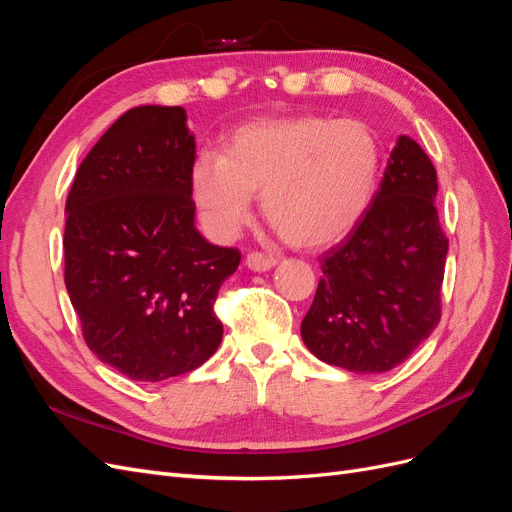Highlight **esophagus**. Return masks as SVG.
<instances>
[{
  "instance_id": "obj_1",
  "label": "esophagus",
  "mask_w": 512,
  "mask_h": 512,
  "mask_svg": "<svg viewBox=\"0 0 512 512\" xmlns=\"http://www.w3.org/2000/svg\"><path fill=\"white\" fill-rule=\"evenodd\" d=\"M277 256H273V254H265V252H250L247 254V258H245V265L250 267V269H254V271H267V269H271V267H275L277 265Z\"/></svg>"
}]
</instances>
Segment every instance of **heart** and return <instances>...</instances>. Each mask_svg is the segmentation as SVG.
Returning <instances> with one entry per match:
<instances>
[{"mask_svg": "<svg viewBox=\"0 0 512 512\" xmlns=\"http://www.w3.org/2000/svg\"><path fill=\"white\" fill-rule=\"evenodd\" d=\"M380 143L367 123L297 115L245 123L224 153L203 149L190 166V192L222 237L250 220L254 194L286 243L320 247L342 239L376 192Z\"/></svg>", "mask_w": 512, "mask_h": 512, "instance_id": "obj_1", "label": "heart"}]
</instances>
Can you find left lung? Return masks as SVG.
Segmentation results:
<instances>
[{
    "mask_svg": "<svg viewBox=\"0 0 512 512\" xmlns=\"http://www.w3.org/2000/svg\"><path fill=\"white\" fill-rule=\"evenodd\" d=\"M427 153L399 136L374 203L320 258L322 277L301 322L320 361L356 374L404 363L438 327L448 239Z\"/></svg>",
    "mask_w": 512,
    "mask_h": 512,
    "instance_id": "left-lung-1",
    "label": "left lung"
}]
</instances>
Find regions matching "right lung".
Here are the masks:
<instances>
[{
	"instance_id": "obj_1",
	"label": "right lung",
	"mask_w": 512,
	"mask_h": 512,
	"mask_svg": "<svg viewBox=\"0 0 512 512\" xmlns=\"http://www.w3.org/2000/svg\"><path fill=\"white\" fill-rule=\"evenodd\" d=\"M194 136L181 106H136L87 153L66 200L64 280L85 344L132 380L203 365L222 342L215 299L237 247L194 228Z\"/></svg>"
}]
</instances>
